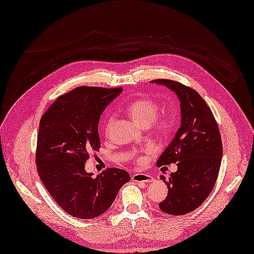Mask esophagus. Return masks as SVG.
<instances>
[{"label": "esophagus", "mask_w": 254, "mask_h": 254, "mask_svg": "<svg viewBox=\"0 0 254 254\" xmlns=\"http://www.w3.org/2000/svg\"><path fill=\"white\" fill-rule=\"evenodd\" d=\"M132 180L135 182H152L153 177L148 174H134L132 175Z\"/></svg>", "instance_id": "34e87169"}]
</instances>
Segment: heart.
<instances>
[{
  "label": "heart",
  "mask_w": 254,
  "mask_h": 254,
  "mask_svg": "<svg viewBox=\"0 0 254 254\" xmlns=\"http://www.w3.org/2000/svg\"><path fill=\"white\" fill-rule=\"evenodd\" d=\"M126 110L129 116L137 124L148 126L152 123V128L161 135L171 134L177 123L176 115L173 112H164L157 115L159 111V105L156 101L149 98H139L132 101ZM115 117L113 115H107L103 127L106 134L110 132ZM141 161L142 159H138V162Z\"/></svg>",
  "instance_id": "b5f03b06"
}]
</instances>
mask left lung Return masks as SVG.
I'll use <instances>...</instances> for the list:
<instances>
[{"instance_id": "1", "label": "left lung", "mask_w": 254, "mask_h": 254, "mask_svg": "<svg viewBox=\"0 0 254 254\" xmlns=\"http://www.w3.org/2000/svg\"><path fill=\"white\" fill-rule=\"evenodd\" d=\"M176 92L181 101V127L157 160V166L177 163L168 179L166 198L159 208L170 215H185L197 209L214 188L220 170L222 141L211 108L201 96L172 79H154Z\"/></svg>"}]
</instances>
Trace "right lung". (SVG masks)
<instances>
[{"mask_svg": "<svg viewBox=\"0 0 254 254\" xmlns=\"http://www.w3.org/2000/svg\"><path fill=\"white\" fill-rule=\"evenodd\" d=\"M122 88L77 87L59 96L41 117L36 165L43 185L66 213L92 219L110 208L120 188L130 180L120 168L97 177L84 163L100 149V116Z\"/></svg>", "mask_w": 254, "mask_h": 254, "instance_id": "right-lung-1", "label": "right lung"}]
</instances>
